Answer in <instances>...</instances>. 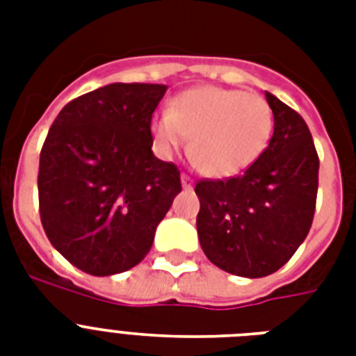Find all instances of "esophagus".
<instances>
[{
	"label": "esophagus",
	"instance_id": "obj_1",
	"mask_svg": "<svg viewBox=\"0 0 356 356\" xmlns=\"http://www.w3.org/2000/svg\"><path fill=\"white\" fill-rule=\"evenodd\" d=\"M181 184H183L184 190H190L192 188V179L188 175H181Z\"/></svg>",
	"mask_w": 356,
	"mask_h": 356
}]
</instances>
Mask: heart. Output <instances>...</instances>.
<instances>
[{
    "label": "heart",
    "instance_id": "heart-1",
    "mask_svg": "<svg viewBox=\"0 0 356 356\" xmlns=\"http://www.w3.org/2000/svg\"><path fill=\"white\" fill-rule=\"evenodd\" d=\"M164 153L190 140V159L209 177L227 179L251 168L270 145L273 113L259 94L195 86L173 97L170 111L151 122Z\"/></svg>",
    "mask_w": 356,
    "mask_h": 356
}]
</instances>
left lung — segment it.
<instances>
[{
  "instance_id": "1",
  "label": "left lung",
  "mask_w": 356,
  "mask_h": 356,
  "mask_svg": "<svg viewBox=\"0 0 356 356\" xmlns=\"http://www.w3.org/2000/svg\"><path fill=\"white\" fill-rule=\"evenodd\" d=\"M273 136L242 175L200 181L195 220L203 253L233 275L259 279L284 266L312 225L320 161L305 120L270 92Z\"/></svg>"
}]
</instances>
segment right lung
Returning a JSON list of instances; mask_svg holds the SVG:
<instances>
[{"label":"right lung","instance_id":"add662e5","mask_svg":"<svg viewBox=\"0 0 356 356\" xmlns=\"http://www.w3.org/2000/svg\"><path fill=\"white\" fill-rule=\"evenodd\" d=\"M166 85L113 83L70 102L42 145L40 220L49 242L85 273L144 260L181 192L179 170L151 151V116Z\"/></svg>","mask_w":356,"mask_h":356}]
</instances>
